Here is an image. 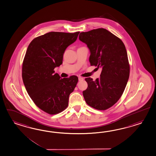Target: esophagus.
I'll return each mask as SVG.
<instances>
[{"instance_id": "esophagus-1", "label": "esophagus", "mask_w": 156, "mask_h": 156, "mask_svg": "<svg viewBox=\"0 0 156 156\" xmlns=\"http://www.w3.org/2000/svg\"><path fill=\"white\" fill-rule=\"evenodd\" d=\"M83 80H84V79L82 77H81V76L79 77V81H83Z\"/></svg>"}]
</instances>
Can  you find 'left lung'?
Segmentation results:
<instances>
[{
	"label": "left lung",
	"instance_id": "8db88e82",
	"mask_svg": "<svg viewBox=\"0 0 156 156\" xmlns=\"http://www.w3.org/2000/svg\"><path fill=\"white\" fill-rule=\"evenodd\" d=\"M79 40L87 44L91 66L102 68L100 78H85L83 92L86 103L99 110L111 108L119 100L129 76L127 53L122 41L104 28L81 32Z\"/></svg>",
	"mask_w": 156,
	"mask_h": 156
}]
</instances>
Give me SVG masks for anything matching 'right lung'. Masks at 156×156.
Masks as SVG:
<instances>
[{"mask_svg":"<svg viewBox=\"0 0 156 156\" xmlns=\"http://www.w3.org/2000/svg\"><path fill=\"white\" fill-rule=\"evenodd\" d=\"M80 32H51L35 38L28 46L22 67L24 85L37 107L51 115L63 112L78 77L62 79L54 68L63 63V54Z\"/></svg>","mask_w":156,"mask_h":156,"instance_id":"add662e5","label":"right lung"}]
</instances>
